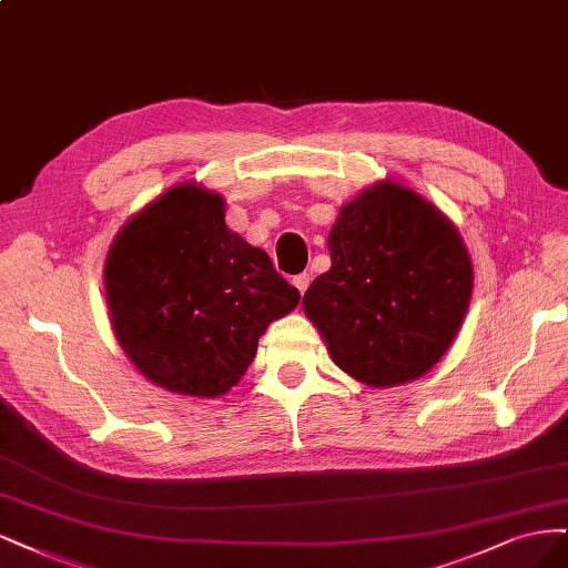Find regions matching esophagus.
<instances>
[{"label":"esophagus","instance_id":"obj_1","mask_svg":"<svg viewBox=\"0 0 568 568\" xmlns=\"http://www.w3.org/2000/svg\"><path fill=\"white\" fill-rule=\"evenodd\" d=\"M308 273H300V276H295V278H292V285H295L297 290H300V295H304V292H306V287H308Z\"/></svg>","mask_w":568,"mask_h":568}]
</instances>
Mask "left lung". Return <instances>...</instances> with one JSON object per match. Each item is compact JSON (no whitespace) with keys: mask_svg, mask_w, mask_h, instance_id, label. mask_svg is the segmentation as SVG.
<instances>
[{"mask_svg":"<svg viewBox=\"0 0 568 568\" xmlns=\"http://www.w3.org/2000/svg\"><path fill=\"white\" fill-rule=\"evenodd\" d=\"M327 250L333 266L302 306L337 368L377 389L427 375L471 300L474 268L455 224L384 179L342 205Z\"/></svg>","mask_w":568,"mask_h":568,"instance_id":"obj_1","label":"left lung"}]
</instances>
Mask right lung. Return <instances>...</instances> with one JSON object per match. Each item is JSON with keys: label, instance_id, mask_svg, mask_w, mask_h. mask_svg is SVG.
Wrapping results in <instances>:
<instances>
[{"label": "right lung", "instance_id": "1", "mask_svg": "<svg viewBox=\"0 0 568 568\" xmlns=\"http://www.w3.org/2000/svg\"><path fill=\"white\" fill-rule=\"evenodd\" d=\"M122 352L155 387L193 398L231 392L271 321L300 304L268 254L226 226V203L181 181L126 222L103 266Z\"/></svg>", "mask_w": 568, "mask_h": 568}]
</instances>
